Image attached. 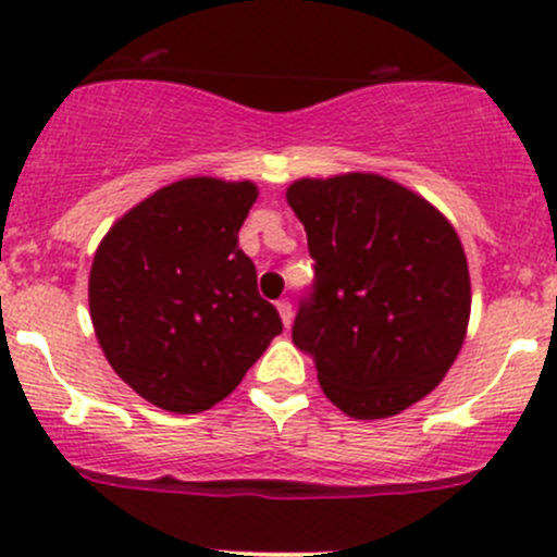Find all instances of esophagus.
<instances>
[{
  "instance_id": "obj_1",
  "label": "esophagus",
  "mask_w": 557,
  "mask_h": 557,
  "mask_svg": "<svg viewBox=\"0 0 557 557\" xmlns=\"http://www.w3.org/2000/svg\"><path fill=\"white\" fill-rule=\"evenodd\" d=\"M277 311H280V320H283V325L290 327V322H293V307H290L288 298H280V301H277Z\"/></svg>"
}]
</instances>
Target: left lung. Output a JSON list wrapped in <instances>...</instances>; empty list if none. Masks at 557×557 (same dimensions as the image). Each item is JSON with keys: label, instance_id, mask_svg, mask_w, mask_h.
Masks as SVG:
<instances>
[{"label": "left lung", "instance_id": "left-lung-1", "mask_svg": "<svg viewBox=\"0 0 557 557\" xmlns=\"http://www.w3.org/2000/svg\"><path fill=\"white\" fill-rule=\"evenodd\" d=\"M307 230L314 293L293 344L357 420L399 414L431 394L460 354L470 274L449 219L381 174L296 180L285 193Z\"/></svg>", "mask_w": 557, "mask_h": 557}]
</instances>
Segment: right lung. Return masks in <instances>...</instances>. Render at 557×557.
<instances>
[{
  "instance_id": "add662e5",
  "label": "right lung",
  "mask_w": 557,
  "mask_h": 557,
  "mask_svg": "<svg viewBox=\"0 0 557 557\" xmlns=\"http://www.w3.org/2000/svg\"><path fill=\"white\" fill-rule=\"evenodd\" d=\"M253 182L189 176L129 209L97 246L89 314L115 375L176 414L211 409L283 333L237 232Z\"/></svg>"
}]
</instances>
